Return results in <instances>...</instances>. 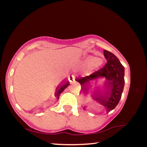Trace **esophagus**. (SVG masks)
Wrapping results in <instances>:
<instances>
[{
  "label": "esophagus",
  "mask_w": 147,
  "mask_h": 147,
  "mask_svg": "<svg viewBox=\"0 0 147 147\" xmlns=\"http://www.w3.org/2000/svg\"><path fill=\"white\" fill-rule=\"evenodd\" d=\"M69 80L71 83H73V82L75 81V76L74 75H69Z\"/></svg>",
  "instance_id": "esophagus-1"
}]
</instances>
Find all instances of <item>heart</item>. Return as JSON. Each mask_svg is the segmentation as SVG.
<instances>
[{"label": "heart", "instance_id": "heart-1", "mask_svg": "<svg viewBox=\"0 0 147 147\" xmlns=\"http://www.w3.org/2000/svg\"><path fill=\"white\" fill-rule=\"evenodd\" d=\"M88 61H93V65L94 67H98L102 65V62L101 60L100 59H96V58H94L93 56H89L88 58Z\"/></svg>", "mask_w": 147, "mask_h": 147}]
</instances>
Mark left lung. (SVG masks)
Listing matches in <instances>:
<instances>
[{
  "label": "left lung",
  "mask_w": 147,
  "mask_h": 147,
  "mask_svg": "<svg viewBox=\"0 0 147 147\" xmlns=\"http://www.w3.org/2000/svg\"><path fill=\"white\" fill-rule=\"evenodd\" d=\"M104 55L107 60L106 65L91 75L77 78L75 80L81 85V93L90 94L92 100L98 103L108 113L115 108L120 101L124 87V67L113 53L106 50ZM104 78L103 88H92V82ZM83 108L85 109L86 107Z\"/></svg>",
  "instance_id": "left-lung-1"
}]
</instances>
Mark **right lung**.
I'll return each mask as SVG.
<instances>
[{"instance_id":"add662e5","label":"right lung","mask_w":147,"mask_h":147,"mask_svg":"<svg viewBox=\"0 0 147 147\" xmlns=\"http://www.w3.org/2000/svg\"><path fill=\"white\" fill-rule=\"evenodd\" d=\"M69 85V81L63 80L59 84V85L58 86H57L54 96H55V97H56V98L58 99V100L59 99V95H60L61 93L65 90V89Z\"/></svg>"}]
</instances>
